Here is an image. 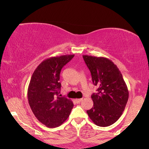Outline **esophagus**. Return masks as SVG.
I'll return each instance as SVG.
<instances>
[{
    "label": "esophagus",
    "mask_w": 149,
    "mask_h": 149,
    "mask_svg": "<svg viewBox=\"0 0 149 149\" xmlns=\"http://www.w3.org/2000/svg\"><path fill=\"white\" fill-rule=\"evenodd\" d=\"M82 100H83L82 98H79V99H76V100L75 101L77 102V103H80Z\"/></svg>",
    "instance_id": "obj_1"
}]
</instances>
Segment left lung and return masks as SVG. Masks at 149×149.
Wrapping results in <instances>:
<instances>
[{
    "instance_id": "obj_1",
    "label": "left lung",
    "mask_w": 149,
    "mask_h": 149,
    "mask_svg": "<svg viewBox=\"0 0 149 149\" xmlns=\"http://www.w3.org/2000/svg\"><path fill=\"white\" fill-rule=\"evenodd\" d=\"M90 70L97 93L91 98L93 106L87 111L89 117L100 127L115 123L125 110L129 97L127 85L117 66L109 59L103 57L83 56Z\"/></svg>"
}]
</instances>
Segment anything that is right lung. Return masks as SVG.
Returning <instances> with one entry per match:
<instances>
[{
    "label": "right lung",
    "instance_id": "right-lung-1",
    "mask_svg": "<svg viewBox=\"0 0 149 149\" xmlns=\"http://www.w3.org/2000/svg\"><path fill=\"white\" fill-rule=\"evenodd\" d=\"M74 56L64 55L46 59L32 75L28 89V103L36 119L48 127L62 125L74 106L70 99L59 95L61 70Z\"/></svg>",
    "mask_w": 149,
    "mask_h": 149
}]
</instances>
